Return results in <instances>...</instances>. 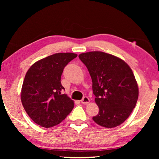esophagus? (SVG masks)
<instances>
[{"instance_id": "34e87169", "label": "esophagus", "mask_w": 159, "mask_h": 159, "mask_svg": "<svg viewBox=\"0 0 159 159\" xmlns=\"http://www.w3.org/2000/svg\"><path fill=\"white\" fill-rule=\"evenodd\" d=\"M89 102H90V99H89L88 97H86V96L84 97L81 100V103L83 104H87V103H88Z\"/></svg>"}]
</instances>
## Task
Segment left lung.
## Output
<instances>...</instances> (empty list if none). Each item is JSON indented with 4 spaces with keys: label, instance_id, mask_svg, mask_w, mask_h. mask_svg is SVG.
<instances>
[{
    "label": "left lung",
    "instance_id": "left-lung-1",
    "mask_svg": "<svg viewBox=\"0 0 159 159\" xmlns=\"http://www.w3.org/2000/svg\"><path fill=\"white\" fill-rule=\"evenodd\" d=\"M93 82L99 112L93 119L106 128L116 127L127 119L136 106L138 86L132 69L125 61L101 51L79 55Z\"/></svg>",
    "mask_w": 159,
    "mask_h": 159
}]
</instances>
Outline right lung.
<instances>
[{"label":"right lung","instance_id":"1","mask_svg":"<svg viewBox=\"0 0 159 159\" xmlns=\"http://www.w3.org/2000/svg\"><path fill=\"white\" fill-rule=\"evenodd\" d=\"M77 55L58 53L32 64L28 69L21 91L23 107L37 125L49 128L61 122L74 108L66 94L61 77L64 67Z\"/></svg>","mask_w":159,"mask_h":159}]
</instances>
